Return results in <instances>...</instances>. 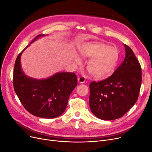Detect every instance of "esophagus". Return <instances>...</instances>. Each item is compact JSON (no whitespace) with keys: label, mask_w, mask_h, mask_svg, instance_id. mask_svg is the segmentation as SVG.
<instances>
[{"label":"esophagus","mask_w":152,"mask_h":152,"mask_svg":"<svg viewBox=\"0 0 152 152\" xmlns=\"http://www.w3.org/2000/svg\"><path fill=\"white\" fill-rule=\"evenodd\" d=\"M77 81H78V83L82 84V83H84L85 82L86 78H85V77H84V76H80V77H78Z\"/></svg>","instance_id":"34e87169"}]
</instances>
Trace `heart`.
I'll list each match as a JSON object with an SVG mask.
<instances>
[{"instance_id":"obj_1","label":"heart","mask_w":152,"mask_h":152,"mask_svg":"<svg viewBox=\"0 0 152 152\" xmlns=\"http://www.w3.org/2000/svg\"><path fill=\"white\" fill-rule=\"evenodd\" d=\"M80 53L83 58L91 59L87 64V70L94 78L103 79L114 72L118 61L116 48L102 42H90L84 45ZM75 61L77 63L80 62L78 57Z\"/></svg>"}]
</instances>
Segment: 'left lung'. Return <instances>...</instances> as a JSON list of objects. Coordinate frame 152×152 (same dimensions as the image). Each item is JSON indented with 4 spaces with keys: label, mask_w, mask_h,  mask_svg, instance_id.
<instances>
[{
    "label": "left lung",
    "mask_w": 152,
    "mask_h": 152,
    "mask_svg": "<svg viewBox=\"0 0 152 152\" xmlns=\"http://www.w3.org/2000/svg\"><path fill=\"white\" fill-rule=\"evenodd\" d=\"M125 58L110 77L89 85V107L103 120L120 118L135 104L142 84V68L132 49L124 44Z\"/></svg>",
    "instance_id": "left-lung-1"
}]
</instances>
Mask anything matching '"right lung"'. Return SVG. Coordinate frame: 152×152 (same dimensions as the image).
Listing matches in <instances>:
<instances>
[{
  "label": "right lung",
  "mask_w": 152,
  "mask_h": 152,
  "mask_svg": "<svg viewBox=\"0 0 152 152\" xmlns=\"http://www.w3.org/2000/svg\"><path fill=\"white\" fill-rule=\"evenodd\" d=\"M44 36H37L30 44ZM29 45L18 55L15 62V92L30 113L43 118H54L64 112L70 94L77 85L76 75L73 72H59L41 80L27 76L22 69L20 57Z\"/></svg>",
  "instance_id": "right-lung-1"
}]
</instances>
